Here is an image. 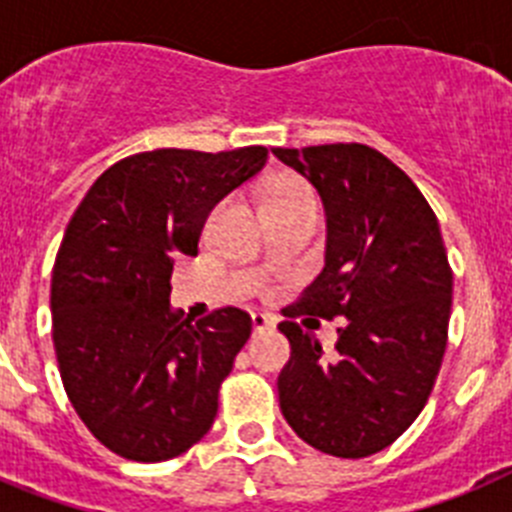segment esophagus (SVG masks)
Here are the masks:
<instances>
[{
	"label": "esophagus",
	"instance_id": "1",
	"mask_svg": "<svg viewBox=\"0 0 512 512\" xmlns=\"http://www.w3.org/2000/svg\"><path fill=\"white\" fill-rule=\"evenodd\" d=\"M251 323H253V330H256V333L274 328V318H271V315H264V312H253Z\"/></svg>",
	"mask_w": 512,
	"mask_h": 512
}]
</instances>
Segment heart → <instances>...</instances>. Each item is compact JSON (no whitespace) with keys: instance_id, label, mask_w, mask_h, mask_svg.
I'll use <instances>...</instances> for the list:
<instances>
[{"instance_id":"heart-1","label":"heart","mask_w":512,"mask_h":512,"mask_svg":"<svg viewBox=\"0 0 512 512\" xmlns=\"http://www.w3.org/2000/svg\"><path fill=\"white\" fill-rule=\"evenodd\" d=\"M307 192L305 184L300 182H279L264 194V205H271V202H279V200H287V197H295V194Z\"/></svg>"}]
</instances>
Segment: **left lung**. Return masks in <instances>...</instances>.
Masks as SVG:
<instances>
[{
	"label": "left lung",
	"instance_id": "1",
	"mask_svg": "<svg viewBox=\"0 0 512 512\" xmlns=\"http://www.w3.org/2000/svg\"><path fill=\"white\" fill-rule=\"evenodd\" d=\"M318 189L325 264L284 315L346 323L336 354L282 320L292 354L279 408L312 449L361 459L387 449L425 408L446 351L451 277L441 228L400 166L361 143L271 148Z\"/></svg>",
	"mask_w": 512,
	"mask_h": 512
}]
</instances>
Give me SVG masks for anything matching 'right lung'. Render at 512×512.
I'll use <instances>...</instances> for the list:
<instances>
[{
  "label": "right lung",
  "mask_w": 512,
  "mask_h": 512,
  "mask_svg": "<svg viewBox=\"0 0 512 512\" xmlns=\"http://www.w3.org/2000/svg\"><path fill=\"white\" fill-rule=\"evenodd\" d=\"M266 158L264 146L135 153L89 187L63 233L51 282L63 390L122 459H174L212 428L251 315L182 320L169 310L171 269L197 256L207 215Z\"/></svg>",
  "instance_id": "add662e5"
}]
</instances>
